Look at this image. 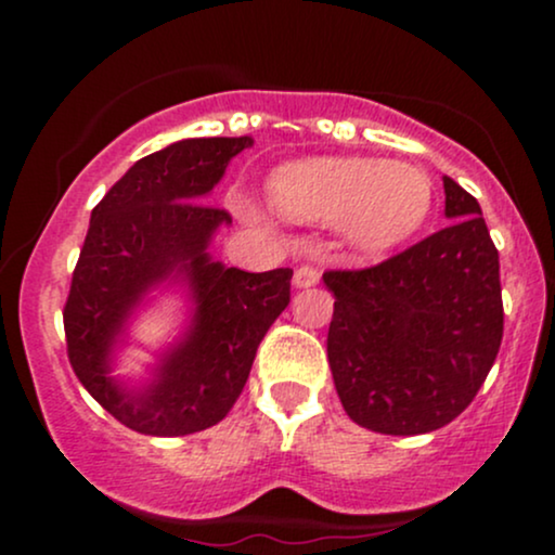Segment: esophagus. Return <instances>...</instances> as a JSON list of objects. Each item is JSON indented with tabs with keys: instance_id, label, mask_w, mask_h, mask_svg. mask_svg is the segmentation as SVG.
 <instances>
[{
	"instance_id": "1",
	"label": "esophagus",
	"mask_w": 555,
	"mask_h": 555,
	"mask_svg": "<svg viewBox=\"0 0 555 555\" xmlns=\"http://www.w3.org/2000/svg\"><path fill=\"white\" fill-rule=\"evenodd\" d=\"M321 282V271L315 269V266H299L295 271V286L299 289H305V286H313Z\"/></svg>"
}]
</instances>
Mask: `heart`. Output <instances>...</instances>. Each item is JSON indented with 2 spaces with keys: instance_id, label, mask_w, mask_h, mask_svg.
<instances>
[{
  "instance_id": "obj_1",
  "label": "heart",
  "mask_w": 555,
  "mask_h": 555,
  "mask_svg": "<svg viewBox=\"0 0 555 555\" xmlns=\"http://www.w3.org/2000/svg\"><path fill=\"white\" fill-rule=\"evenodd\" d=\"M269 193L286 219L344 224L354 247L380 253L425 224L436 184L428 171L404 162L308 158L279 169Z\"/></svg>"
}]
</instances>
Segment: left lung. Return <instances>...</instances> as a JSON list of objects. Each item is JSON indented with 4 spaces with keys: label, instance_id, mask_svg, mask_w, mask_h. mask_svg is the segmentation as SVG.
<instances>
[{
    "label": "left lung",
    "instance_id": "8db88e82",
    "mask_svg": "<svg viewBox=\"0 0 555 555\" xmlns=\"http://www.w3.org/2000/svg\"><path fill=\"white\" fill-rule=\"evenodd\" d=\"M449 227L384 263L326 271L328 365L344 412L384 436L460 417L499 354V250L480 203L443 177Z\"/></svg>",
    "mask_w": 555,
    "mask_h": 555
}]
</instances>
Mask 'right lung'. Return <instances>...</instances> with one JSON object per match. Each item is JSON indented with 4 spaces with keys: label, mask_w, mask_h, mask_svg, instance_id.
Returning a JSON list of instances; mask_svg holds the SVG:
<instances>
[{
    "label": "right lung",
    "mask_w": 555,
    "mask_h": 555,
    "mask_svg": "<svg viewBox=\"0 0 555 555\" xmlns=\"http://www.w3.org/2000/svg\"><path fill=\"white\" fill-rule=\"evenodd\" d=\"M253 138H188L140 158L101 197L65 302L67 358L86 391L130 430L188 436L227 417L247 384L258 344L289 305L292 269L247 273L208 256L232 224L206 195ZM171 278L191 286L194 326L155 380L132 392L108 375L111 347L131 308Z\"/></svg>",
    "instance_id": "right-lung-1"
}]
</instances>
